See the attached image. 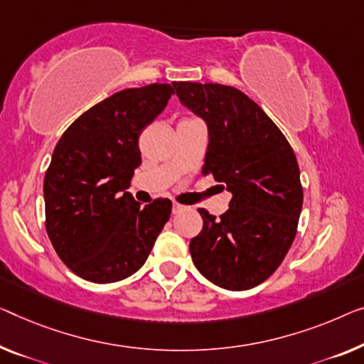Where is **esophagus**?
<instances>
[{"label": "esophagus", "mask_w": 364, "mask_h": 364, "mask_svg": "<svg viewBox=\"0 0 364 364\" xmlns=\"http://www.w3.org/2000/svg\"><path fill=\"white\" fill-rule=\"evenodd\" d=\"M184 209H186V205H183L180 203H173V214L181 213V210H184Z\"/></svg>", "instance_id": "esophagus-1"}]
</instances>
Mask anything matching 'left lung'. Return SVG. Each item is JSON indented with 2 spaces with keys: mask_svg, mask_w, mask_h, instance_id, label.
<instances>
[{
  "mask_svg": "<svg viewBox=\"0 0 364 364\" xmlns=\"http://www.w3.org/2000/svg\"><path fill=\"white\" fill-rule=\"evenodd\" d=\"M184 106L209 129L203 175L232 193L219 219L199 208L194 267L215 286L245 291L267 281L289 252L302 209L294 150L262 107L234 86L175 81Z\"/></svg>",
  "mask_w": 364,
  "mask_h": 364,
  "instance_id": "1",
  "label": "left lung"
}]
</instances>
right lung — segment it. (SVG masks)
I'll use <instances>...</instances> for the list:
<instances>
[{
    "mask_svg": "<svg viewBox=\"0 0 364 364\" xmlns=\"http://www.w3.org/2000/svg\"><path fill=\"white\" fill-rule=\"evenodd\" d=\"M171 85L106 97L65 130L43 178L46 230L62 262L91 283H116L147 259L171 214L170 199L140 205L127 193L139 137L165 109Z\"/></svg>",
    "mask_w": 364,
    "mask_h": 364,
    "instance_id": "obj_1",
    "label": "right lung"
}]
</instances>
